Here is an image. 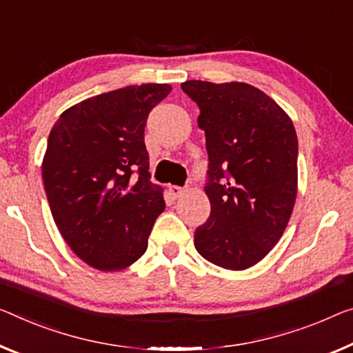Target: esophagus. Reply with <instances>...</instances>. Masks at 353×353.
<instances>
[{
	"instance_id": "esophagus-1",
	"label": "esophagus",
	"mask_w": 353,
	"mask_h": 353,
	"mask_svg": "<svg viewBox=\"0 0 353 353\" xmlns=\"http://www.w3.org/2000/svg\"><path fill=\"white\" fill-rule=\"evenodd\" d=\"M170 192L173 197H181V195L184 194V188L181 186H170Z\"/></svg>"
}]
</instances>
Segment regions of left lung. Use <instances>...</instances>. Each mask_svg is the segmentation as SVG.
Instances as JSON below:
<instances>
[{
  "instance_id": "1",
  "label": "left lung",
  "mask_w": 353,
  "mask_h": 353,
  "mask_svg": "<svg viewBox=\"0 0 353 353\" xmlns=\"http://www.w3.org/2000/svg\"><path fill=\"white\" fill-rule=\"evenodd\" d=\"M208 151L211 211L194 246L208 262L246 270L276 246L296 199L298 140L289 115L248 83L188 80Z\"/></svg>"
}]
</instances>
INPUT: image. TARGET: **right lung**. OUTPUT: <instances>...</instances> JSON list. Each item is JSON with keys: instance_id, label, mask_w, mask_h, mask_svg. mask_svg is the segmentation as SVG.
Segmentation results:
<instances>
[{"instance_id": "right-lung-1", "label": "right lung", "mask_w": 353, "mask_h": 353, "mask_svg": "<svg viewBox=\"0 0 353 353\" xmlns=\"http://www.w3.org/2000/svg\"><path fill=\"white\" fill-rule=\"evenodd\" d=\"M143 83L85 99L59 115L48 135L42 180L64 241L91 267L117 271L148 248L165 202L150 181L146 118L170 93Z\"/></svg>"}]
</instances>
